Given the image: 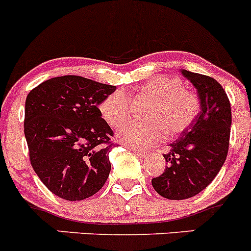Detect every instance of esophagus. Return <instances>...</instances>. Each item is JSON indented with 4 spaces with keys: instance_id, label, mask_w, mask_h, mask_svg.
<instances>
[{
    "instance_id": "1",
    "label": "esophagus",
    "mask_w": 251,
    "mask_h": 251,
    "mask_svg": "<svg viewBox=\"0 0 251 251\" xmlns=\"http://www.w3.org/2000/svg\"><path fill=\"white\" fill-rule=\"evenodd\" d=\"M130 150H132V151H134L135 154H138V155H140V156H143V157H145V156H148V155H149V151H147V150H143V149H138V148H133V147H130L129 148Z\"/></svg>"
}]
</instances>
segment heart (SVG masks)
I'll list each match as a JSON object with an SVG mask.
<instances>
[{
    "label": "heart",
    "instance_id": "obj_1",
    "mask_svg": "<svg viewBox=\"0 0 251 251\" xmlns=\"http://www.w3.org/2000/svg\"><path fill=\"white\" fill-rule=\"evenodd\" d=\"M135 100H148L145 119L150 123H129L118 133L122 143L138 149L151 148L163 142L165 135L176 138L195 123L201 102L192 90L185 88L177 77L157 76L143 83L135 92ZM102 118L113 128H119L130 117L129 99L117 90L104 97L99 106Z\"/></svg>",
    "mask_w": 251,
    "mask_h": 251
}]
</instances>
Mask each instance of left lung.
I'll return each mask as SVG.
<instances>
[{
    "instance_id": "8db88e82",
    "label": "left lung",
    "mask_w": 251,
    "mask_h": 251,
    "mask_svg": "<svg viewBox=\"0 0 251 251\" xmlns=\"http://www.w3.org/2000/svg\"><path fill=\"white\" fill-rule=\"evenodd\" d=\"M197 88L201 112L182 137L164 154L163 175L151 180L152 187L168 200H186L207 187L226 159L230 138V102L221 83L211 76L181 71Z\"/></svg>"
}]
</instances>
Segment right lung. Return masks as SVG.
Returning <instances> with one entry per match:
<instances>
[{"label":"right lung","mask_w":251,"mask_h":251,"mask_svg":"<svg viewBox=\"0 0 251 251\" xmlns=\"http://www.w3.org/2000/svg\"><path fill=\"white\" fill-rule=\"evenodd\" d=\"M116 88L66 75L44 81L28 94L25 135L30 164L48 190L60 199H88L108 178V154L117 144L99 104Z\"/></svg>","instance_id":"add662e5"}]
</instances>
